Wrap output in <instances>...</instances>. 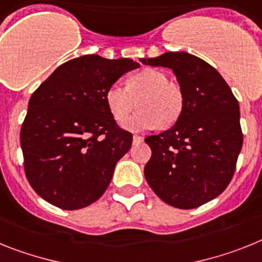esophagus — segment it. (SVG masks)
Returning a JSON list of instances; mask_svg holds the SVG:
<instances>
[{"mask_svg":"<svg viewBox=\"0 0 262 262\" xmlns=\"http://www.w3.org/2000/svg\"><path fill=\"white\" fill-rule=\"evenodd\" d=\"M144 141V137L142 136H137V134H134L133 136V144H141Z\"/></svg>","mask_w":262,"mask_h":262,"instance_id":"esophagus-1","label":"esophagus"}]
</instances>
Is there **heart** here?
<instances>
[{
	"instance_id": "b5f03b06",
	"label": "heart",
	"mask_w": 262,
	"mask_h": 262,
	"mask_svg": "<svg viewBox=\"0 0 262 262\" xmlns=\"http://www.w3.org/2000/svg\"><path fill=\"white\" fill-rule=\"evenodd\" d=\"M140 112L125 122L130 130L170 128L181 118L185 109V95L179 85L169 81L165 72L144 68L126 79V87L112 84L105 91V104L116 121L122 122L136 106Z\"/></svg>"
}]
</instances>
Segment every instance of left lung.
Segmentation results:
<instances>
[{
	"instance_id": "obj_1",
	"label": "left lung",
	"mask_w": 262,
	"mask_h": 262,
	"mask_svg": "<svg viewBox=\"0 0 262 262\" xmlns=\"http://www.w3.org/2000/svg\"><path fill=\"white\" fill-rule=\"evenodd\" d=\"M140 60L171 68L185 95L174 126L145 138L151 149L145 178L165 203L196 208L219 196L235 174L243 146L237 100L222 75L198 56L166 52Z\"/></svg>"
}]
</instances>
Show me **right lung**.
Masks as SVG:
<instances>
[{
  "mask_svg": "<svg viewBox=\"0 0 262 262\" xmlns=\"http://www.w3.org/2000/svg\"><path fill=\"white\" fill-rule=\"evenodd\" d=\"M132 59L83 55L59 66L36 88L21 128L26 178L40 198L62 210L96 202L133 136L106 108L105 91Z\"/></svg>",
  "mask_w": 262,
  "mask_h": 262,
  "instance_id": "obj_1",
  "label": "right lung"
}]
</instances>
